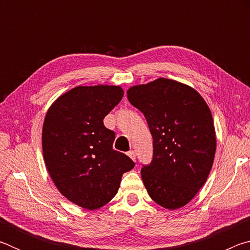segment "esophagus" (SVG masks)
<instances>
[{"instance_id": "obj_1", "label": "esophagus", "mask_w": 250, "mask_h": 250, "mask_svg": "<svg viewBox=\"0 0 250 250\" xmlns=\"http://www.w3.org/2000/svg\"><path fill=\"white\" fill-rule=\"evenodd\" d=\"M128 155L130 156L131 160L135 161V152H134V151H129V152H128Z\"/></svg>"}]
</instances>
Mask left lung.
Listing matches in <instances>:
<instances>
[{
  "instance_id": "1",
  "label": "left lung",
  "mask_w": 250,
  "mask_h": 250,
  "mask_svg": "<svg viewBox=\"0 0 250 250\" xmlns=\"http://www.w3.org/2000/svg\"><path fill=\"white\" fill-rule=\"evenodd\" d=\"M126 95L153 138L152 162L141 170L146 191L164 208H181L213 167L216 135L208 105L194 88L167 78L131 87Z\"/></svg>"
}]
</instances>
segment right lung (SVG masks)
I'll return each mask as SVG.
<instances>
[{
    "label": "right lung",
    "mask_w": 250,
    "mask_h": 250,
    "mask_svg": "<svg viewBox=\"0 0 250 250\" xmlns=\"http://www.w3.org/2000/svg\"><path fill=\"white\" fill-rule=\"evenodd\" d=\"M124 97L120 86H78L54 101L46 113L42 146L47 171L67 200L97 209L112 200L122 174L134 167L112 149L115 132L104 119Z\"/></svg>",
    "instance_id": "obj_1"
}]
</instances>
